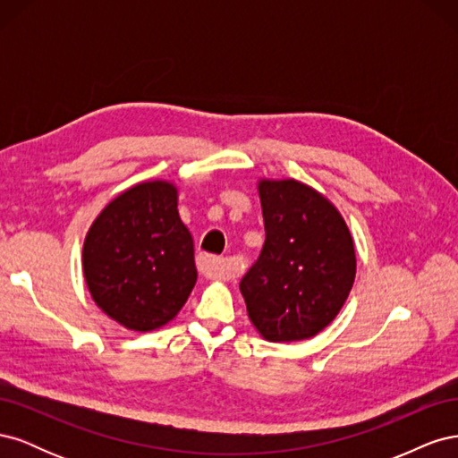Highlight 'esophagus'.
Here are the masks:
<instances>
[{
    "label": "esophagus",
    "instance_id": "esophagus-1",
    "mask_svg": "<svg viewBox=\"0 0 458 458\" xmlns=\"http://www.w3.org/2000/svg\"><path fill=\"white\" fill-rule=\"evenodd\" d=\"M197 266L202 276L206 279H227L229 276V269H227V263L224 258H214V256H208V254H200L197 259Z\"/></svg>",
    "mask_w": 458,
    "mask_h": 458
}]
</instances>
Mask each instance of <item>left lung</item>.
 Returning a JSON list of instances; mask_svg holds the SVG:
<instances>
[{
	"instance_id": "obj_1",
	"label": "left lung",
	"mask_w": 458,
	"mask_h": 458,
	"mask_svg": "<svg viewBox=\"0 0 458 458\" xmlns=\"http://www.w3.org/2000/svg\"><path fill=\"white\" fill-rule=\"evenodd\" d=\"M266 242L242 281L248 317L269 342L308 340L340 313L355 281V246L342 214L296 179H259Z\"/></svg>"
}]
</instances>
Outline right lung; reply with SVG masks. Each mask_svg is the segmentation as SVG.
Masks as SVG:
<instances>
[{
	"label": "right lung",
	"mask_w": 458,
	"mask_h": 458,
	"mask_svg": "<svg viewBox=\"0 0 458 458\" xmlns=\"http://www.w3.org/2000/svg\"><path fill=\"white\" fill-rule=\"evenodd\" d=\"M81 258L89 294L110 318L137 332L170 323L197 283L177 187L155 179L120 192L95 217Z\"/></svg>",
	"instance_id": "add662e5"
}]
</instances>
